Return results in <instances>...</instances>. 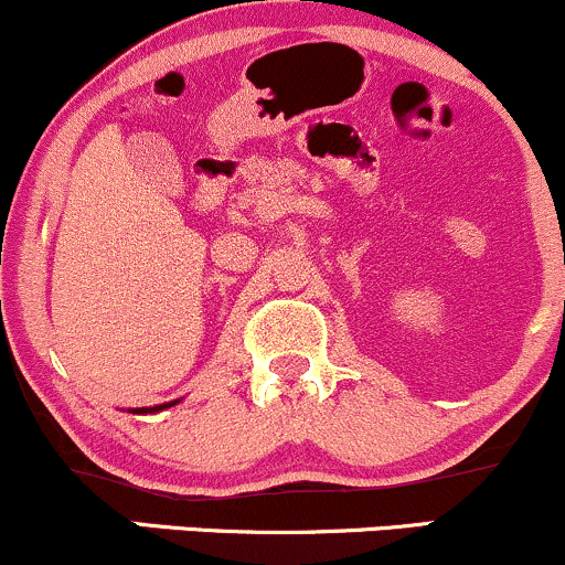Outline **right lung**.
Wrapping results in <instances>:
<instances>
[{
    "label": "right lung",
    "instance_id": "1",
    "mask_svg": "<svg viewBox=\"0 0 565 565\" xmlns=\"http://www.w3.org/2000/svg\"><path fill=\"white\" fill-rule=\"evenodd\" d=\"M178 404V401H170V404H161V406H151V408H132V414H148V412H161V408H170Z\"/></svg>",
    "mask_w": 565,
    "mask_h": 565
}]
</instances>
